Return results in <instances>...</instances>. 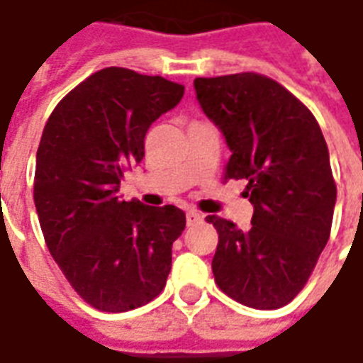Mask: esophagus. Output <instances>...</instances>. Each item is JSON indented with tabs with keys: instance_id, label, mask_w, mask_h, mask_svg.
<instances>
[{
	"instance_id": "34e87169",
	"label": "esophagus",
	"mask_w": 363,
	"mask_h": 363,
	"mask_svg": "<svg viewBox=\"0 0 363 363\" xmlns=\"http://www.w3.org/2000/svg\"><path fill=\"white\" fill-rule=\"evenodd\" d=\"M185 220H187V225L193 227L202 223V216L199 212H195V210H189V212L185 213Z\"/></svg>"
}]
</instances>
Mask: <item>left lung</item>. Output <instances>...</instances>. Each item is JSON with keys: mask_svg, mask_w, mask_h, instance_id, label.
<instances>
[{"mask_svg": "<svg viewBox=\"0 0 363 363\" xmlns=\"http://www.w3.org/2000/svg\"><path fill=\"white\" fill-rule=\"evenodd\" d=\"M196 100L231 150L225 179H246L252 227L206 216L220 242L216 284L246 307L272 311L305 288L328 244L337 187L311 109L254 72L196 77Z\"/></svg>", "mask_w": 363, "mask_h": 363, "instance_id": "left-lung-1", "label": "left lung"}]
</instances>
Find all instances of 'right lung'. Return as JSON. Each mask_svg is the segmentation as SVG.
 <instances>
[{"label":"right lung","instance_id":"obj_1","mask_svg":"<svg viewBox=\"0 0 363 363\" xmlns=\"http://www.w3.org/2000/svg\"><path fill=\"white\" fill-rule=\"evenodd\" d=\"M184 85L126 67H104L62 98L38 147L33 202L45 242L72 288L102 313L153 301L185 229L179 208L123 201V172L143 140L178 106Z\"/></svg>","mask_w":363,"mask_h":363}]
</instances>
